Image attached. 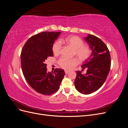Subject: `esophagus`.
<instances>
[{
	"label": "esophagus",
	"mask_w": 128,
	"mask_h": 128,
	"mask_svg": "<svg viewBox=\"0 0 128 128\" xmlns=\"http://www.w3.org/2000/svg\"><path fill=\"white\" fill-rule=\"evenodd\" d=\"M64 72H65V74H68L69 73V71H68V70H65L64 71Z\"/></svg>",
	"instance_id": "obj_1"
}]
</instances>
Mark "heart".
<instances>
[{
  "instance_id": "obj_1",
  "label": "heart",
  "mask_w": 128,
  "mask_h": 128,
  "mask_svg": "<svg viewBox=\"0 0 128 128\" xmlns=\"http://www.w3.org/2000/svg\"><path fill=\"white\" fill-rule=\"evenodd\" d=\"M61 42H64L69 46L74 49V54L75 55L80 61H84L90 57L91 50L89 46L84 45L82 39L76 36H69L64 40H61ZM59 40L56 41L52 46V51L55 55L59 54L61 50V44ZM78 61L76 58L68 59L66 57H61L59 60L60 67L64 69H70L74 67Z\"/></svg>"
}]
</instances>
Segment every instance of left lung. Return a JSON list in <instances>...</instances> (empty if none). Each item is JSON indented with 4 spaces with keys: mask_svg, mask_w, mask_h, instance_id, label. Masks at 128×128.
<instances>
[{
    "mask_svg": "<svg viewBox=\"0 0 128 128\" xmlns=\"http://www.w3.org/2000/svg\"><path fill=\"white\" fill-rule=\"evenodd\" d=\"M84 39L90 46L92 53L82 65L83 69H87L86 73L82 74V72L76 71L74 83L79 92L89 94L98 90L105 82L111 61L109 50L101 40L91 34Z\"/></svg>",
    "mask_w": 128,
    "mask_h": 128,
    "instance_id": "obj_1",
    "label": "left lung"
}]
</instances>
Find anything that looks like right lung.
<instances>
[{"instance_id": "obj_1", "label": "right lung", "mask_w": 128, "mask_h": 128, "mask_svg": "<svg viewBox=\"0 0 128 128\" xmlns=\"http://www.w3.org/2000/svg\"><path fill=\"white\" fill-rule=\"evenodd\" d=\"M61 32H45L35 34L27 40L21 54V64L26 82L34 90L44 95L58 90L65 75L63 69L48 72L45 60L53 56L52 46Z\"/></svg>"}]
</instances>
